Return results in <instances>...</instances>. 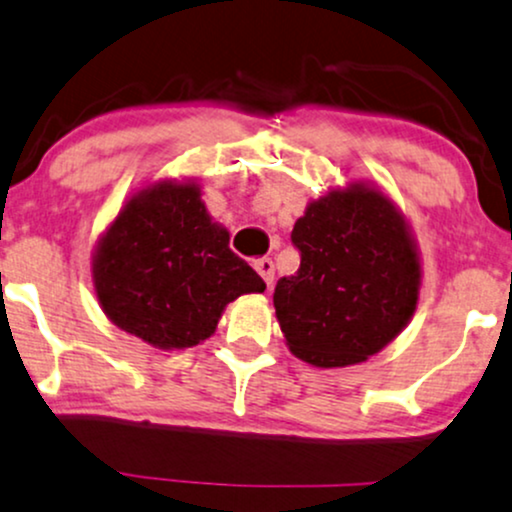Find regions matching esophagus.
I'll return each mask as SVG.
<instances>
[{"instance_id": "obj_1", "label": "esophagus", "mask_w": 512, "mask_h": 512, "mask_svg": "<svg viewBox=\"0 0 512 512\" xmlns=\"http://www.w3.org/2000/svg\"><path fill=\"white\" fill-rule=\"evenodd\" d=\"M254 268H256V273L263 277V282H266L268 287L273 285V280H275V266H273V261H270V258H256Z\"/></svg>"}]
</instances>
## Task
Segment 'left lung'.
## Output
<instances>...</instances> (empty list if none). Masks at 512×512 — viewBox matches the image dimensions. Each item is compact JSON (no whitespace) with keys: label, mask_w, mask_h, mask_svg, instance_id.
Instances as JSON below:
<instances>
[{"label":"left lung","mask_w":512,"mask_h":512,"mask_svg":"<svg viewBox=\"0 0 512 512\" xmlns=\"http://www.w3.org/2000/svg\"><path fill=\"white\" fill-rule=\"evenodd\" d=\"M301 254L277 280L273 304L289 351L315 368L368 361L410 323L422 266L399 206L370 182L313 199L294 223Z\"/></svg>","instance_id":"1"}]
</instances>
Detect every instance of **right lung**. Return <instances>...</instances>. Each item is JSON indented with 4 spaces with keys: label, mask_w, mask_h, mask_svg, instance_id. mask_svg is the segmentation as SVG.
Listing matches in <instances>:
<instances>
[{
    "label": "right lung",
    "mask_w": 512,
    "mask_h": 512,
    "mask_svg": "<svg viewBox=\"0 0 512 512\" xmlns=\"http://www.w3.org/2000/svg\"><path fill=\"white\" fill-rule=\"evenodd\" d=\"M92 282L113 325L163 351L201 344L230 301L266 289L232 254L197 180H159L132 194L94 246Z\"/></svg>",
    "instance_id": "right-lung-1"
}]
</instances>
